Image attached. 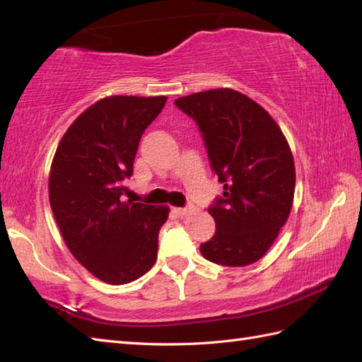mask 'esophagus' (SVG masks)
<instances>
[{
    "instance_id": "34e87169",
    "label": "esophagus",
    "mask_w": 362,
    "mask_h": 362,
    "mask_svg": "<svg viewBox=\"0 0 362 362\" xmlns=\"http://www.w3.org/2000/svg\"><path fill=\"white\" fill-rule=\"evenodd\" d=\"M188 211H189V210L187 209V206H175V209H173V213L175 214V216H179V218L185 216V214H187Z\"/></svg>"
}]
</instances>
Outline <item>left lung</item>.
Wrapping results in <instances>:
<instances>
[{
  "label": "left lung",
  "mask_w": 362,
  "mask_h": 362,
  "mask_svg": "<svg viewBox=\"0 0 362 362\" xmlns=\"http://www.w3.org/2000/svg\"><path fill=\"white\" fill-rule=\"evenodd\" d=\"M196 121L210 166L224 185L209 213L216 222L201 253L211 263H255L286 222L296 188L294 158L281 129L263 107L230 88L174 101Z\"/></svg>",
  "instance_id": "obj_1"
}]
</instances>
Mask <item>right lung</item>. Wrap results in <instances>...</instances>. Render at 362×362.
<instances>
[{
  "instance_id": "right-lung-1",
  "label": "right lung",
  "mask_w": 362,
  "mask_h": 362,
  "mask_svg": "<svg viewBox=\"0 0 362 362\" xmlns=\"http://www.w3.org/2000/svg\"><path fill=\"white\" fill-rule=\"evenodd\" d=\"M166 96H110L68 127L49 173V204L74 258L109 284L140 279L153 266L168 206L124 201L141 135Z\"/></svg>"
}]
</instances>
